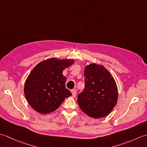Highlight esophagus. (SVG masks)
<instances>
[{"label":"esophagus","mask_w":147,"mask_h":147,"mask_svg":"<svg viewBox=\"0 0 147 147\" xmlns=\"http://www.w3.org/2000/svg\"><path fill=\"white\" fill-rule=\"evenodd\" d=\"M71 93H72V95H73V97H75V96H76V90H71Z\"/></svg>","instance_id":"obj_1"}]
</instances>
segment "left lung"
<instances>
[{
    "label": "left lung",
    "instance_id": "1",
    "mask_svg": "<svg viewBox=\"0 0 147 147\" xmlns=\"http://www.w3.org/2000/svg\"><path fill=\"white\" fill-rule=\"evenodd\" d=\"M85 88L78 96L80 109L88 116L98 119L111 113L117 100V88L113 77L103 65L90 64L84 71Z\"/></svg>",
    "mask_w": 147,
    "mask_h": 147
}]
</instances>
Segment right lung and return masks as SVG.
I'll return each instance as SVG.
<instances>
[{"instance_id": "right-lung-1", "label": "right lung", "mask_w": 147, "mask_h": 147, "mask_svg": "<svg viewBox=\"0 0 147 147\" xmlns=\"http://www.w3.org/2000/svg\"><path fill=\"white\" fill-rule=\"evenodd\" d=\"M70 59L51 58L37 64L24 85V95L31 107L42 114L54 111L65 98L71 95L65 88L66 78L62 71L73 64Z\"/></svg>"}]
</instances>
